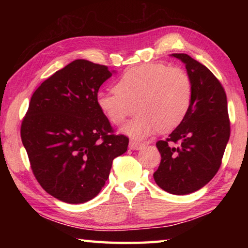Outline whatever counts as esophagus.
<instances>
[{
    "instance_id": "1",
    "label": "esophagus",
    "mask_w": 248,
    "mask_h": 248,
    "mask_svg": "<svg viewBox=\"0 0 248 248\" xmlns=\"http://www.w3.org/2000/svg\"><path fill=\"white\" fill-rule=\"evenodd\" d=\"M144 143H140V142L137 141H130L129 143V148L132 150H141L142 148H144Z\"/></svg>"
}]
</instances>
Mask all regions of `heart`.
Instances as JSON below:
<instances>
[{
  "label": "heart",
  "mask_w": 248,
  "mask_h": 248,
  "mask_svg": "<svg viewBox=\"0 0 248 248\" xmlns=\"http://www.w3.org/2000/svg\"><path fill=\"white\" fill-rule=\"evenodd\" d=\"M114 89L98 93L97 106L116 125L123 124L137 107L140 114L124 128L136 139L148 137L156 129L167 132L177 128L189 112L194 96L190 75L164 62L128 70L115 83Z\"/></svg>",
  "instance_id": "heart-1"
}]
</instances>
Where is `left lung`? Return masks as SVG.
Segmentation results:
<instances>
[{
	"mask_svg": "<svg viewBox=\"0 0 248 248\" xmlns=\"http://www.w3.org/2000/svg\"><path fill=\"white\" fill-rule=\"evenodd\" d=\"M173 56L186 65L194 96L183 123L167 139L156 142L161 163L153 177L163 190L187 195L202 188L217 173L231 127L226 94L219 79L188 54Z\"/></svg>",
	"mask_w": 248,
	"mask_h": 248,
	"instance_id": "8db88e82",
	"label": "left lung"
}]
</instances>
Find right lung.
Returning <instances> with one entry per match:
<instances>
[{
	"label": "right lung",
	"mask_w": 248,
	"mask_h": 248,
	"mask_svg": "<svg viewBox=\"0 0 248 248\" xmlns=\"http://www.w3.org/2000/svg\"><path fill=\"white\" fill-rule=\"evenodd\" d=\"M108 66L78 59L41 83L20 125L37 182L54 198L86 202L99 194L129 138L116 134L96 103Z\"/></svg>",
	"instance_id": "add662e5"
}]
</instances>
